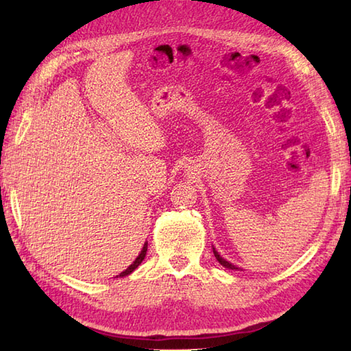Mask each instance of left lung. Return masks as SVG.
I'll return each instance as SVG.
<instances>
[{
	"mask_svg": "<svg viewBox=\"0 0 351 351\" xmlns=\"http://www.w3.org/2000/svg\"><path fill=\"white\" fill-rule=\"evenodd\" d=\"M213 252H214V256H215V259H217L219 263H220L223 267H225V268H229V270H238V268H237L234 264H230V263H228L226 259H223V258L219 255V252L215 250L214 247H213Z\"/></svg>",
	"mask_w": 351,
	"mask_h": 351,
	"instance_id": "8db88e82",
	"label": "left lung"
}]
</instances>
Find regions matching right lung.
<instances>
[{"instance_id": "obj_1", "label": "right lung", "mask_w": 351, "mask_h": 351, "mask_svg": "<svg viewBox=\"0 0 351 351\" xmlns=\"http://www.w3.org/2000/svg\"><path fill=\"white\" fill-rule=\"evenodd\" d=\"M146 252H147V243H145V245H143V249H141V252H140V255L136 258V261H134V263L126 268L125 271H122L121 274H119V278H125V276H128V274H131L134 270H136V268L141 264V261L145 259V256H146Z\"/></svg>"}]
</instances>
